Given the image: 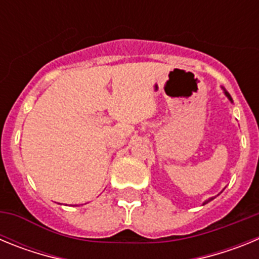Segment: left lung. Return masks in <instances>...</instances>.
<instances>
[{"mask_svg":"<svg viewBox=\"0 0 259 259\" xmlns=\"http://www.w3.org/2000/svg\"><path fill=\"white\" fill-rule=\"evenodd\" d=\"M224 93H226V96H227V97L230 98L231 101H232V98H231V96L228 95V92H226V91H224ZM211 200H212V198H209V200H207V201H205V202H203V205H205V203H207V202H210V201H211Z\"/></svg>","mask_w":259,"mask_h":259,"instance_id":"1","label":"left lung"}]
</instances>
